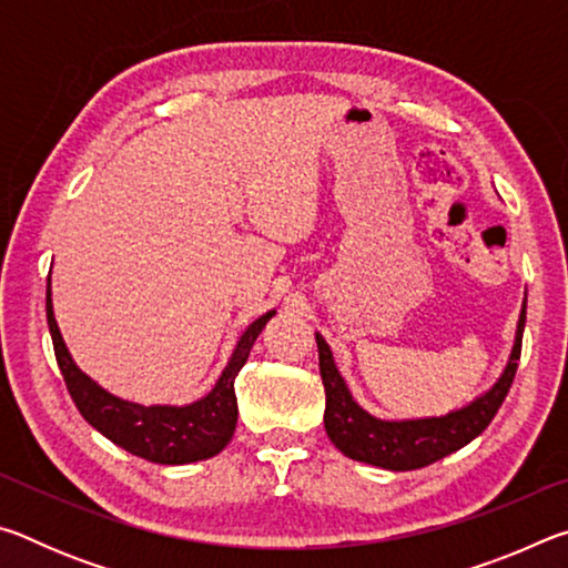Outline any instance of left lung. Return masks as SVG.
<instances>
[{
    "label": "left lung",
    "instance_id": "left-lung-1",
    "mask_svg": "<svg viewBox=\"0 0 568 568\" xmlns=\"http://www.w3.org/2000/svg\"><path fill=\"white\" fill-rule=\"evenodd\" d=\"M526 325V301L518 315L516 341L501 378L478 396L468 406L450 410L446 416L430 418H406L386 420L371 416L353 400L348 386L335 368L331 345L321 333H315L321 361V378L325 386V434L343 456L363 464L388 468V470H413L444 458L454 450L464 448L476 436L486 430L488 423L501 408L508 388H511L518 358H521V338Z\"/></svg>",
    "mask_w": 568,
    "mask_h": 568
}]
</instances>
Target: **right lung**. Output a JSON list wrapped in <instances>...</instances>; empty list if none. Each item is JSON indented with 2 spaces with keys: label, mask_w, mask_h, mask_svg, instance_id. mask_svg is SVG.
Listing matches in <instances>:
<instances>
[{
  "label": "right lung",
  "mask_w": 568,
  "mask_h": 568,
  "mask_svg": "<svg viewBox=\"0 0 568 568\" xmlns=\"http://www.w3.org/2000/svg\"><path fill=\"white\" fill-rule=\"evenodd\" d=\"M273 315L275 311H267L255 323L247 325L245 333L240 335L233 355H230L223 376L217 378L215 388L207 396L187 403V406H140V403L112 396L88 373L77 368L62 341V333L57 328L52 291L47 285V325H50L57 365H60L77 410L114 446L162 466H182L213 458L230 444L237 423L235 376L245 365L257 335L263 333L265 323Z\"/></svg>",
  "instance_id": "obj_1"
}]
</instances>
